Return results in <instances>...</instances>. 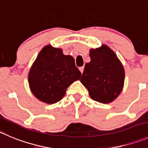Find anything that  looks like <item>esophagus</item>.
<instances>
[{
	"label": "esophagus",
	"mask_w": 148,
	"mask_h": 148,
	"mask_svg": "<svg viewBox=\"0 0 148 148\" xmlns=\"http://www.w3.org/2000/svg\"><path fill=\"white\" fill-rule=\"evenodd\" d=\"M79 71H81V73H83V71H84V67L83 66H82V67H79Z\"/></svg>",
	"instance_id": "34e87169"
}]
</instances>
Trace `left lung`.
<instances>
[{
  "label": "left lung",
  "mask_w": 148,
  "mask_h": 148,
  "mask_svg": "<svg viewBox=\"0 0 148 148\" xmlns=\"http://www.w3.org/2000/svg\"><path fill=\"white\" fill-rule=\"evenodd\" d=\"M80 81L91 99L108 103L119 96L123 88L125 71L117 55L107 45L90 50Z\"/></svg>",
  "instance_id": "left-lung-1"
}]
</instances>
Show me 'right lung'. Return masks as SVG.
Returning a JSON list of instances; mask_svg holds the SVG:
<instances>
[{
    "label": "right lung",
    "instance_id": "1",
    "mask_svg": "<svg viewBox=\"0 0 148 148\" xmlns=\"http://www.w3.org/2000/svg\"><path fill=\"white\" fill-rule=\"evenodd\" d=\"M80 77L74 58L65 55L60 48L47 45L31 66L28 82L30 90L38 100L54 103L61 100L68 87Z\"/></svg>",
    "mask_w": 148,
    "mask_h": 148
}]
</instances>
